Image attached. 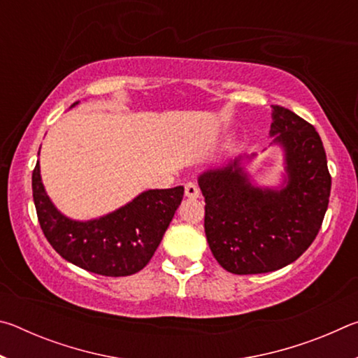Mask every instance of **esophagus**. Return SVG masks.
I'll list each match as a JSON object with an SVG mask.
<instances>
[{
    "label": "esophagus",
    "instance_id": "34e87169",
    "mask_svg": "<svg viewBox=\"0 0 358 358\" xmlns=\"http://www.w3.org/2000/svg\"><path fill=\"white\" fill-rule=\"evenodd\" d=\"M185 196L189 197V199H197L201 196V189H199V186L196 183H186L185 185Z\"/></svg>",
    "mask_w": 358,
    "mask_h": 358
}]
</instances>
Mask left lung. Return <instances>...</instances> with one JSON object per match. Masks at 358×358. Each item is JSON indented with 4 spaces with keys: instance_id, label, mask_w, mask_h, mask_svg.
I'll use <instances>...</instances> for the list:
<instances>
[{
    "instance_id": "8db88e82",
    "label": "left lung",
    "mask_w": 358,
    "mask_h": 358,
    "mask_svg": "<svg viewBox=\"0 0 358 358\" xmlns=\"http://www.w3.org/2000/svg\"><path fill=\"white\" fill-rule=\"evenodd\" d=\"M271 145L284 153L280 186L252 183L243 155L199 175L205 235L215 259L235 275H257L292 264L316 238L329 207L331 177L322 141L289 108L271 106Z\"/></svg>"
}]
</instances>
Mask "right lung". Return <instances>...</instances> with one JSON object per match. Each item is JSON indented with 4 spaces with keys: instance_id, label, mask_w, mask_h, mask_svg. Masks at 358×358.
<instances>
[{
    "instance_id": "obj_1",
    "label": "right lung",
    "mask_w": 358,
    "mask_h": 358,
    "mask_svg": "<svg viewBox=\"0 0 358 358\" xmlns=\"http://www.w3.org/2000/svg\"><path fill=\"white\" fill-rule=\"evenodd\" d=\"M183 192V186L148 189L112 213L77 221L63 215L47 196L39 161L33 171V199L48 243L64 260L102 276L134 275L150 262Z\"/></svg>"
}]
</instances>
